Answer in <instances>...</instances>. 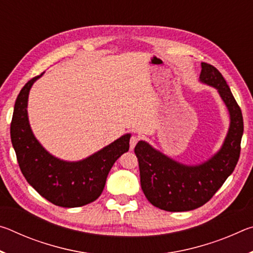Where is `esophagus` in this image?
<instances>
[{
	"label": "esophagus",
	"mask_w": 253,
	"mask_h": 253,
	"mask_svg": "<svg viewBox=\"0 0 253 253\" xmlns=\"http://www.w3.org/2000/svg\"><path fill=\"white\" fill-rule=\"evenodd\" d=\"M140 139V137L138 135H132L130 137V140H129V144H130V149H134V147L136 146V144L138 140Z\"/></svg>",
	"instance_id": "obj_1"
}]
</instances>
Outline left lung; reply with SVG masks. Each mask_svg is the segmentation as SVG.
<instances>
[{
  "label": "left lung",
  "mask_w": 253,
  "mask_h": 253,
  "mask_svg": "<svg viewBox=\"0 0 253 253\" xmlns=\"http://www.w3.org/2000/svg\"><path fill=\"white\" fill-rule=\"evenodd\" d=\"M200 81L219 92L230 114V127L220 151L199 165H184L140 140L135 147L140 186L154 207L169 212H183L202 207L223 185L240 157L243 117L221 72L201 63Z\"/></svg>",
  "instance_id": "8db88e82"
}]
</instances>
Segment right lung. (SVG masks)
I'll use <instances>...</instances> for the list:
<instances>
[{
    "label": "right lung",
    "instance_id": "1",
    "mask_svg": "<svg viewBox=\"0 0 253 253\" xmlns=\"http://www.w3.org/2000/svg\"><path fill=\"white\" fill-rule=\"evenodd\" d=\"M34 77L21 89L11 123V140L21 172L28 183L49 202L62 208L83 207L99 198L114 163L129 149L130 134L83 161L67 162L45 151L31 130L28 98Z\"/></svg>",
    "mask_w": 253,
    "mask_h": 253
}]
</instances>
